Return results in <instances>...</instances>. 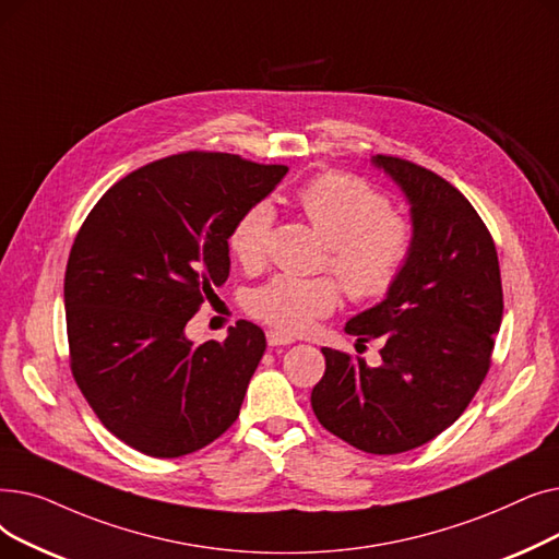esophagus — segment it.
Listing matches in <instances>:
<instances>
[{
    "instance_id": "1",
    "label": "esophagus",
    "mask_w": 559,
    "mask_h": 559,
    "mask_svg": "<svg viewBox=\"0 0 559 559\" xmlns=\"http://www.w3.org/2000/svg\"><path fill=\"white\" fill-rule=\"evenodd\" d=\"M265 338H269V345H288V343L296 341L294 336L286 334V332H280V330H269V332H265Z\"/></svg>"
}]
</instances>
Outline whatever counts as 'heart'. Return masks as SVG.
I'll use <instances>...</instances> for the list:
<instances>
[{
    "instance_id": "1",
    "label": "heart",
    "mask_w": 559,
    "mask_h": 559,
    "mask_svg": "<svg viewBox=\"0 0 559 559\" xmlns=\"http://www.w3.org/2000/svg\"><path fill=\"white\" fill-rule=\"evenodd\" d=\"M302 214L330 248V271L355 300L386 296L401 277L412 252V227L397 218L384 195L357 177L325 175L298 195ZM275 221L271 202L246 209L229 231V250L243 265L265 257ZM330 280L277 275L248 298L259 321L284 332H305L336 307Z\"/></svg>"
}]
</instances>
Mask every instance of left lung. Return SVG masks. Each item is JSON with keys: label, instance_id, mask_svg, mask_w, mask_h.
I'll list each match as a JSON object with an SVG mask.
<instances>
[{"label": "left lung", "instance_id": "obj_1", "mask_svg": "<svg viewBox=\"0 0 559 559\" xmlns=\"http://www.w3.org/2000/svg\"><path fill=\"white\" fill-rule=\"evenodd\" d=\"M409 204L412 252L382 302L345 323L357 341L382 338V364L321 348L325 376L311 407L325 430L373 455L428 443L480 389L502 321L498 254L471 202L439 175L395 156H370Z\"/></svg>", "mask_w": 559, "mask_h": 559}]
</instances>
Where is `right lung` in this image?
<instances>
[{
    "label": "right lung",
    "instance_id": "add662e5",
    "mask_svg": "<svg viewBox=\"0 0 559 559\" xmlns=\"http://www.w3.org/2000/svg\"><path fill=\"white\" fill-rule=\"evenodd\" d=\"M288 173L236 154L186 152L102 195L66 269L72 376L106 430L150 457L218 439L241 412L265 334L238 321L223 343L186 325L229 277V231Z\"/></svg>",
    "mask_w": 559,
    "mask_h": 559
}]
</instances>
